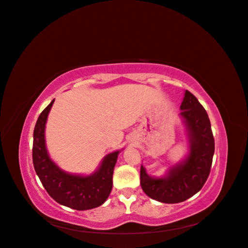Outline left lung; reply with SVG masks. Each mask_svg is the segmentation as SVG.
Listing matches in <instances>:
<instances>
[{"instance_id": "left-lung-1", "label": "left lung", "mask_w": 248, "mask_h": 248, "mask_svg": "<svg viewBox=\"0 0 248 248\" xmlns=\"http://www.w3.org/2000/svg\"><path fill=\"white\" fill-rule=\"evenodd\" d=\"M180 109L189 137L187 158L170 168L161 179L148 175L142 166L140 169V184L145 195L163 203H179L198 193L209 178L215 150L209 115L187 90Z\"/></svg>"}]
</instances>
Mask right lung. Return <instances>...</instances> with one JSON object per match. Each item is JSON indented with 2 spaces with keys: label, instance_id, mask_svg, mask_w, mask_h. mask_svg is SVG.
<instances>
[{
  "label": "right lung",
  "instance_id": "add662e5",
  "mask_svg": "<svg viewBox=\"0 0 248 248\" xmlns=\"http://www.w3.org/2000/svg\"><path fill=\"white\" fill-rule=\"evenodd\" d=\"M54 99L39 114L33 134V165L49 196L58 203L83 211L97 208L107 200L112 189V175L120 151L104 158L97 171L88 176L61 170L50 159L45 143V126Z\"/></svg>",
  "mask_w": 248,
  "mask_h": 248
}]
</instances>
